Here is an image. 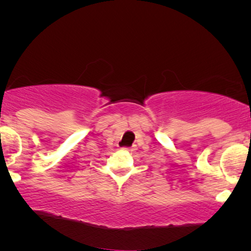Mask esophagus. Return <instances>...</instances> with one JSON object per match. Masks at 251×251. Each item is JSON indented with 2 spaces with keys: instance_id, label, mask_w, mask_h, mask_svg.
Returning a JSON list of instances; mask_svg holds the SVG:
<instances>
[{
  "instance_id": "esophagus-1",
  "label": "esophagus",
  "mask_w": 251,
  "mask_h": 251,
  "mask_svg": "<svg viewBox=\"0 0 251 251\" xmlns=\"http://www.w3.org/2000/svg\"><path fill=\"white\" fill-rule=\"evenodd\" d=\"M124 150H126V151L132 152V151H134V146H131V148H124Z\"/></svg>"
}]
</instances>
